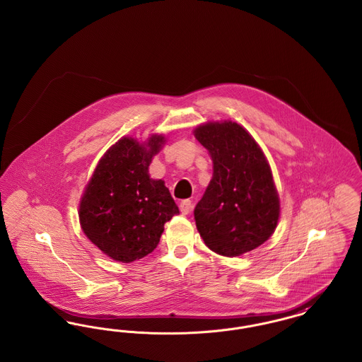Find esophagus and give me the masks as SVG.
I'll list each match as a JSON object with an SVG mask.
<instances>
[{
    "label": "esophagus",
    "mask_w": 362,
    "mask_h": 362,
    "mask_svg": "<svg viewBox=\"0 0 362 362\" xmlns=\"http://www.w3.org/2000/svg\"><path fill=\"white\" fill-rule=\"evenodd\" d=\"M179 207H180L182 214H189V211H191V209H192V204H191V201L186 199V201H182V202H180Z\"/></svg>",
    "instance_id": "obj_1"
}]
</instances>
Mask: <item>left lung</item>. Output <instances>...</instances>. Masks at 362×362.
I'll use <instances>...</instances> for the list:
<instances>
[{
    "instance_id": "8db88e82",
    "label": "left lung",
    "mask_w": 362,
    "mask_h": 362,
    "mask_svg": "<svg viewBox=\"0 0 362 362\" xmlns=\"http://www.w3.org/2000/svg\"><path fill=\"white\" fill-rule=\"evenodd\" d=\"M194 136L213 160V177L194 209L201 238L229 258L255 250L279 218L278 192L260 146L236 122L205 123Z\"/></svg>"
}]
</instances>
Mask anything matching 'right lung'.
Masks as SVG:
<instances>
[{"instance_id":"obj_1","label":"right lung","mask_w":362,"mask_h":362,"mask_svg":"<svg viewBox=\"0 0 362 362\" xmlns=\"http://www.w3.org/2000/svg\"><path fill=\"white\" fill-rule=\"evenodd\" d=\"M163 136L146 144L124 137L100 158L80 202V224L86 238L107 257L130 263L151 254L164 224L179 209L163 180L149 176L152 157Z\"/></svg>"}]
</instances>
